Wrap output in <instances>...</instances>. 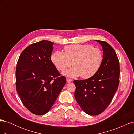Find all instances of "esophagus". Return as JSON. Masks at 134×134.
Returning a JSON list of instances; mask_svg holds the SVG:
<instances>
[{"label": "esophagus", "mask_w": 134, "mask_h": 134, "mask_svg": "<svg viewBox=\"0 0 134 134\" xmlns=\"http://www.w3.org/2000/svg\"><path fill=\"white\" fill-rule=\"evenodd\" d=\"M66 81H67L68 83H70L72 81V79H69V78H66Z\"/></svg>", "instance_id": "esophagus-1"}]
</instances>
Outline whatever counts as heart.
Segmentation results:
<instances>
[{
	"label": "heart",
	"instance_id": "obj_1",
	"mask_svg": "<svg viewBox=\"0 0 134 134\" xmlns=\"http://www.w3.org/2000/svg\"><path fill=\"white\" fill-rule=\"evenodd\" d=\"M64 52L57 51L51 56L52 62L59 70L71 66L73 68L63 72L67 76L83 79L91 78L98 71L102 62L101 51L88 44H70L64 47Z\"/></svg>",
	"mask_w": 134,
	"mask_h": 134
}]
</instances>
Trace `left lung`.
Instances as JSON below:
<instances>
[{
    "mask_svg": "<svg viewBox=\"0 0 134 134\" xmlns=\"http://www.w3.org/2000/svg\"><path fill=\"white\" fill-rule=\"evenodd\" d=\"M99 42L103 50V59L96 73L87 79L75 80V98L87 114L94 116L108 106L119 84V61L114 49L106 42Z\"/></svg>",
    "mask_w": 134,
    "mask_h": 134,
    "instance_id": "obj_1",
    "label": "left lung"
}]
</instances>
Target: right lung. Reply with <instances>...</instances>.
Listing matches in <instances>:
<instances>
[{"label": "right lung", "instance_id": "1", "mask_svg": "<svg viewBox=\"0 0 134 134\" xmlns=\"http://www.w3.org/2000/svg\"><path fill=\"white\" fill-rule=\"evenodd\" d=\"M53 44L47 40L31 44L17 64L16 90L24 106L35 115L50 111L66 83L51 60Z\"/></svg>", "mask_w": 134, "mask_h": 134}]
</instances>
